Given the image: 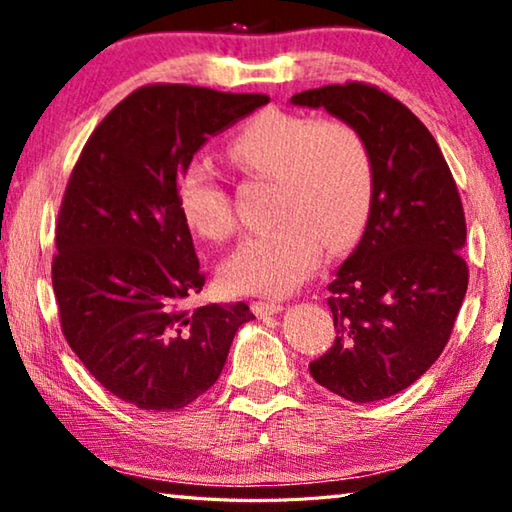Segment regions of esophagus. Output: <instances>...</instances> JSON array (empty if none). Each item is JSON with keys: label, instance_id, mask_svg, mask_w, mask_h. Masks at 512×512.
Returning a JSON list of instances; mask_svg holds the SVG:
<instances>
[{"label": "esophagus", "instance_id": "34e87169", "mask_svg": "<svg viewBox=\"0 0 512 512\" xmlns=\"http://www.w3.org/2000/svg\"><path fill=\"white\" fill-rule=\"evenodd\" d=\"M284 307L280 305V302H253V314L255 316H259V318H264V316H275V314H280Z\"/></svg>", "mask_w": 512, "mask_h": 512}]
</instances>
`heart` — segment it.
I'll return each instance as SVG.
<instances>
[{"label":"heart","mask_w":512,"mask_h":512,"mask_svg":"<svg viewBox=\"0 0 512 512\" xmlns=\"http://www.w3.org/2000/svg\"><path fill=\"white\" fill-rule=\"evenodd\" d=\"M232 164L275 178L271 230L241 241L221 266L230 293L289 296L316 271L323 253L343 250L359 235L372 201V160L357 128L339 119H311L264 110L230 137ZM178 212L198 237L219 241L235 230L219 173L189 162L176 183Z\"/></svg>","instance_id":"b5f03b06"}]
</instances>
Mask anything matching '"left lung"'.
I'll return each instance as SVG.
<instances>
[{"mask_svg":"<svg viewBox=\"0 0 512 512\" xmlns=\"http://www.w3.org/2000/svg\"><path fill=\"white\" fill-rule=\"evenodd\" d=\"M357 128L372 160V201L359 246L329 282L336 339L309 372L350 402L409 388L449 341L467 291L465 214L427 126L366 83L291 97Z\"/></svg>","mask_w":512,"mask_h":512,"instance_id":"1","label":"left lung"}]
</instances>
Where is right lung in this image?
<instances>
[{
	"mask_svg": "<svg viewBox=\"0 0 512 512\" xmlns=\"http://www.w3.org/2000/svg\"><path fill=\"white\" fill-rule=\"evenodd\" d=\"M268 103L194 85H146L90 135L58 214L51 282L60 327L92 377L144 411H178L219 379L246 302L203 305L176 183L207 137Z\"/></svg>",
	"mask_w": 512,
	"mask_h": 512,
	"instance_id": "1",
	"label": "right lung"
}]
</instances>
